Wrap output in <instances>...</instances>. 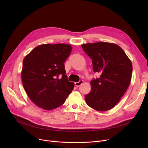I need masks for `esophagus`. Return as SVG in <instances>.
Masks as SVG:
<instances>
[{
    "label": "esophagus",
    "instance_id": "esophagus-1",
    "mask_svg": "<svg viewBox=\"0 0 148 148\" xmlns=\"http://www.w3.org/2000/svg\"><path fill=\"white\" fill-rule=\"evenodd\" d=\"M83 83V80H79L78 82H75V83H74V84H75V86H77V87H79V86H80L81 84H82V83Z\"/></svg>",
    "mask_w": 148,
    "mask_h": 148
}]
</instances>
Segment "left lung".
Returning a JSON list of instances; mask_svg holds the SVG:
<instances>
[{"label":"left lung","mask_w":148,"mask_h":148,"mask_svg":"<svg viewBox=\"0 0 148 148\" xmlns=\"http://www.w3.org/2000/svg\"><path fill=\"white\" fill-rule=\"evenodd\" d=\"M82 47L92 60L93 70L99 78L93 79L89 94L85 95L87 104L104 112L111 109L127 90L133 66L125 53L118 45L106 42L88 43Z\"/></svg>","instance_id":"left-lung-1"}]
</instances>
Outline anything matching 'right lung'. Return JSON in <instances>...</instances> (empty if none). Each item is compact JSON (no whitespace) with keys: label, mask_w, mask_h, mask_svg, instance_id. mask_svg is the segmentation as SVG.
Segmentation results:
<instances>
[{"label":"right lung","mask_w":148,"mask_h":148,"mask_svg":"<svg viewBox=\"0 0 148 148\" xmlns=\"http://www.w3.org/2000/svg\"><path fill=\"white\" fill-rule=\"evenodd\" d=\"M71 50L69 44H42L23 60V87L29 98L44 110L62 106L74 89V83L65 75L64 65Z\"/></svg>","instance_id":"1"}]
</instances>
